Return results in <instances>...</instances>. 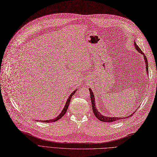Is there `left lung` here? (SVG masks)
<instances>
[{
    "label": "left lung",
    "mask_w": 157,
    "mask_h": 157,
    "mask_svg": "<svg viewBox=\"0 0 157 157\" xmlns=\"http://www.w3.org/2000/svg\"><path fill=\"white\" fill-rule=\"evenodd\" d=\"M134 46L135 48L137 50L138 53H140L141 55H144V60H145V63L146 64V71H147V75L149 74V70H148V61H147V57H145V54L143 53V52L141 51L140 49V48L137 45H136V42H134ZM89 91H90V100H91V104H92V108H93V112L94 114V115L96 116V117H97L98 119H99L101 121H103V122H113V121H116L117 120H121V119H126V118H128L129 117H131L132 115H129L128 117H108V116H104L103 115L101 114L97 110V108H96V105H95V99H94V96L93 94V90L89 89Z\"/></svg>",
    "instance_id": "1"
}]
</instances>
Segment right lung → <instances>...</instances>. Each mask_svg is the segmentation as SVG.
I'll return each mask as SVG.
<instances>
[{"label": "right lung", "instance_id": "add662e5", "mask_svg": "<svg viewBox=\"0 0 157 157\" xmlns=\"http://www.w3.org/2000/svg\"><path fill=\"white\" fill-rule=\"evenodd\" d=\"M76 90H77V89L74 90V91L72 93V94L69 96V97H68V100H67V103H66V104H65V105H64V107L63 109L62 110V112H60V113L57 116V117H55V118L53 119L43 121V122H46V123H53V122H55V121H57V120L60 119L62 117H63V116H64V114H65V113L67 112V109H68V105H69V104H70V100H71V98H72V96L75 94V92H76Z\"/></svg>", "mask_w": 157, "mask_h": 157}]
</instances>
